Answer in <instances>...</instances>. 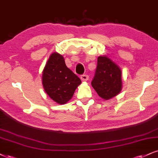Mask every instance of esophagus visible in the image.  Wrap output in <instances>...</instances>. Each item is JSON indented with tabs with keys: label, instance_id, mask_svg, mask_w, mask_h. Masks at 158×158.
<instances>
[{
	"label": "esophagus",
	"instance_id": "34e87169",
	"mask_svg": "<svg viewBox=\"0 0 158 158\" xmlns=\"http://www.w3.org/2000/svg\"><path fill=\"white\" fill-rule=\"evenodd\" d=\"M80 78L82 81H87L89 79V77L87 75H86V74H83V75L81 76Z\"/></svg>",
	"mask_w": 158,
	"mask_h": 158
}]
</instances>
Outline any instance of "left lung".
<instances>
[{"label":"left lung","instance_id":"1","mask_svg":"<svg viewBox=\"0 0 158 158\" xmlns=\"http://www.w3.org/2000/svg\"><path fill=\"white\" fill-rule=\"evenodd\" d=\"M91 85L101 98L107 100L114 97L122 87L121 69L107 56H98Z\"/></svg>","mask_w":158,"mask_h":158}]
</instances>
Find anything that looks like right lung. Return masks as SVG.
Listing matches in <instances>:
<instances>
[{"label": "right lung", "mask_w": 158, "mask_h": 158, "mask_svg": "<svg viewBox=\"0 0 158 158\" xmlns=\"http://www.w3.org/2000/svg\"><path fill=\"white\" fill-rule=\"evenodd\" d=\"M81 79L66 66L64 57L57 53L50 56L43 72V85L49 97L63 104L73 96Z\"/></svg>", "instance_id": "obj_1"}]
</instances>
